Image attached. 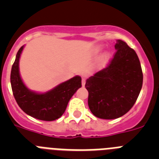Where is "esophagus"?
I'll return each mask as SVG.
<instances>
[{
	"mask_svg": "<svg viewBox=\"0 0 159 159\" xmlns=\"http://www.w3.org/2000/svg\"><path fill=\"white\" fill-rule=\"evenodd\" d=\"M85 84H86V80H85L84 78H83L82 79V85H83V86H84V85H85Z\"/></svg>",
	"mask_w": 159,
	"mask_h": 159,
	"instance_id": "esophagus-1",
	"label": "esophagus"
}]
</instances>
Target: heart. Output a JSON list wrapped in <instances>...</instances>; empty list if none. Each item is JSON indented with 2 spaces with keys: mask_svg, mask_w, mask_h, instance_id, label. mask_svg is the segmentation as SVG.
I'll return each instance as SVG.
<instances>
[{
  "mask_svg": "<svg viewBox=\"0 0 159 159\" xmlns=\"http://www.w3.org/2000/svg\"><path fill=\"white\" fill-rule=\"evenodd\" d=\"M108 56H109V55H108V54H105V55H104V58L107 59V57H108Z\"/></svg>",
  "mask_w": 159,
  "mask_h": 159,
  "instance_id": "b5f03b06",
  "label": "heart"
}]
</instances>
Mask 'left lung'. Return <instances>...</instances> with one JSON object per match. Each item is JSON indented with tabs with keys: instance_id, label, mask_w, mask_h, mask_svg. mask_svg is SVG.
Returning a JSON list of instances; mask_svg holds the SVG:
<instances>
[{
	"instance_id": "1",
	"label": "left lung",
	"mask_w": 159,
	"mask_h": 159,
	"mask_svg": "<svg viewBox=\"0 0 159 159\" xmlns=\"http://www.w3.org/2000/svg\"><path fill=\"white\" fill-rule=\"evenodd\" d=\"M115 48L107 67L88 79L85 84L90 110L99 119L124 116L135 103L143 86V71L134 49L121 40Z\"/></svg>"
}]
</instances>
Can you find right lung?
I'll return each mask as SVG.
<instances>
[{
	"label": "right lung",
	"mask_w": 159,
	"mask_h": 159,
	"mask_svg": "<svg viewBox=\"0 0 159 159\" xmlns=\"http://www.w3.org/2000/svg\"><path fill=\"white\" fill-rule=\"evenodd\" d=\"M24 46L19 49L11 70L12 93L24 112L43 121H53L62 116L67 103L77 90L81 88V77L76 75L45 93L30 91L22 81L19 71V60Z\"/></svg>",
	"instance_id": "right-lung-1"
}]
</instances>
